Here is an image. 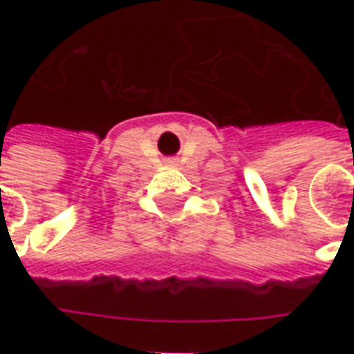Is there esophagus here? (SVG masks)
Returning <instances> with one entry per match:
<instances>
[{
    "mask_svg": "<svg viewBox=\"0 0 354 354\" xmlns=\"http://www.w3.org/2000/svg\"><path fill=\"white\" fill-rule=\"evenodd\" d=\"M169 162H170V165H174V162H176V159H170Z\"/></svg>",
    "mask_w": 354,
    "mask_h": 354,
    "instance_id": "obj_1",
    "label": "esophagus"
}]
</instances>
